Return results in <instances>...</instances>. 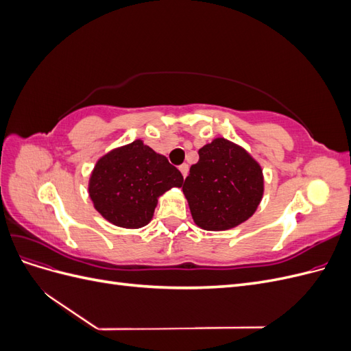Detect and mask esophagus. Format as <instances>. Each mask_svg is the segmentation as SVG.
<instances>
[{"instance_id": "34e87169", "label": "esophagus", "mask_w": 351, "mask_h": 351, "mask_svg": "<svg viewBox=\"0 0 351 351\" xmlns=\"http://www.w3.org/2000/svg\"><path fill=\"white\" fill-rule=\"evenodd\" d=\"M178 168H180V173H182V176L186 178V177H187V173H189V165H187V164H183V165H180Z\"/></svg>"}]
</instances>
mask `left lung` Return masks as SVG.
Instances as JSON below:
<instances>
[{"instance_id":"obj_1","label":"left lung","mask_w":351,"mask_h":351,"mask_svg":"<svg viewBox=\"0 0 351 351\" xmlns=\"http://www.w3.org/2000/svg\"><path fill=\"white\" fill-rule=\"evenodd\" d=\"M183 193L200 228L230 230L249 219L261 204L262 168L243 147L218 137L199 149Z\"/></svg>"}]
</instances>
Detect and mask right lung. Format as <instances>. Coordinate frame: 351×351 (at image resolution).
<instances>
[{
    "mask_svg": "<svg viewBox=\"0 0 351 351\" xmlns=\"http://www.w3.org/2000/svg\"><path fill=\"white\" fill-rule=\"evenodd\" d=\"M182 184V173L164 155L134 141L99 159L89 180V196L114 226L141 228L152 219L158 197Z\"/></svg>",
    "mask_w": 351,
    "mask_h": 351,
    "instance_id": "1",
    "label": "right lung"
}]
</instances>
